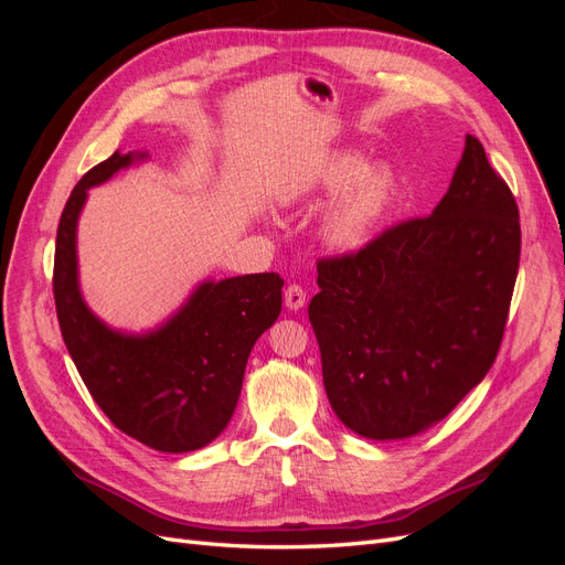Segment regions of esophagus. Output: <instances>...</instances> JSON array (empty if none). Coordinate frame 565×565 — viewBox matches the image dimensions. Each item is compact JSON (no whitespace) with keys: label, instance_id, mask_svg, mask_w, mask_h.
<instances>
[{"label":"esophagus","instance_id":"esophagus-1","mask_svg":"<svg viewBox=\"0 0 565 565\" xmlns=\"http://www.w3.org/2000/svg\"><path fill=\"white\" fill-rule=\"evenodd\" d=\"M303 303H306L303 287L301 285H289L285 289V306H287V309L289 311H299V309H303Z\"/></svg>","mask_w":565,"mask_h":565}]
</instances>
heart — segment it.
<instances>
[{
  "mask_svg": "<svg viewBox=\"0 0 565 565\" xmlns=\"http://www.w3.org/2000/svg\"><path fill=\"white\" fill-rule=\"evenodd\" d=\"M330 193L318 218L320 241L337 254H355L382 231L398 198V177L388 164H367L361 152H337L289 183L282 202L306 204Z\"/></svg>",
  "mask_w": 565,
  "mask_h": 565,
  "instance_id": "b5f03b06",
  "label": "heart"
}]
</instances>
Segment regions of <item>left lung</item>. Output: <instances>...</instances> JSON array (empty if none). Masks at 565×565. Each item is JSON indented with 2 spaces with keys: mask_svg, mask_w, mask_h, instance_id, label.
<instances>
[{
  "mask_svg": "<svg viewBox=\"0 0 565 565\" xmlns=\"http://www.w3.org/2000/svg\"><path fill=\"white\" fill-rule=\"evenodd\" d=\"M519 256L516 200L467 134L431 216L320 259L309 320L341 424L401 440L448 417L498 358Z\"/></svg>",
  "mask_w": 565,
  "mask_h": 565,
  "instance_id": "left-lung-1",
  "label": "left lung"
}]
</instances>
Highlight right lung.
Returning <instances> with one entry per match:
<instances>
[{"label":"right lung","instance_id":"1","mask_svg":"<svg viewBox=\"0 0 565 565\" xmlns=\"http://www.w3.org/2000/svg\"><path fill=\"white\" fill-rule=\"evenodd\" d=\"M148 152H119L89 169L65 202L56 233L54 299L82 382L119 431L160 452L200 450L226 429L247 358L282 309L278 273L202 280L156 330L131 334L100 320L82 297L77 221L89 188Z\"/></svg>","mask_w":565,"mask_h":565}]
</instances>
